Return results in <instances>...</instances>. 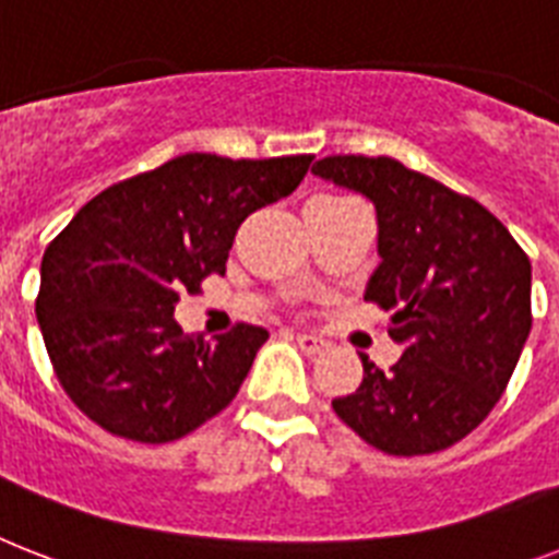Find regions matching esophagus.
I'll return each mask as SVG.
<instances>
[{"label":"esophagus","instance_id":"1","mask_svg":"<svg viewBox=\"0 0 559 559\" xmlns=\"http://www.w3.org/2000/svg\"><path fill=\"white\" fill-rule=\"evenodd\" d=\"M293 338L298 342V347H301L304 353H321L326 347L324 338L316 333H293Z\"/></svg>","mask_w":559,"mask_h":559}]
</instances>
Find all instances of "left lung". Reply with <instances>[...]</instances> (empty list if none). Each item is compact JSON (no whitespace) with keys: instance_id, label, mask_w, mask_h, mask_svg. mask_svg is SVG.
Wrapping results in <instances>:
<instances>
[{"instance_id":"8db88e82","label":"left lung","mask_w":559,"mask_h":559,"mask_svg":"<svg viewBox=\"0 0 559 559\" xmlns=\"http://www.w3.org/2000/svg\"><path fill=\"white\" fill-rule=\"evenodd\" d=\"M373 201L382 264L365 301L390 316L402 356L373 361L356 393L333 399L338 419L393 456L437 453L493 411L531 333V261L468 194L393 157L333 154L312 166Z\"/></svg>"}]
</instances>
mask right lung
<instances>
[{"label":"right lung","mask_w":559,"mask_h":559,"mask_svg":"<svg viewBox=\"0 0 559 559\" xmlns=\"http://www.w3.org/2000/svg\"><path fill=\"white\" fill-rule=\"evenodd\" d=\"M310 163L180 154L108 186L48 243L36 321L59 384L91 421L163 444L233 402L270 333L235 324L203 342L180 330L175 304L224 275L238 226L295 192Z\"/></svg>","instance_id":"add662e5"}]
</instances>
